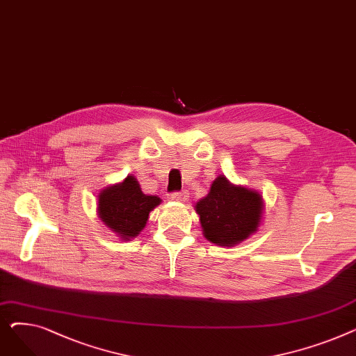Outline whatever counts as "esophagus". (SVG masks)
I'll list each match as a JSON object with an SVG mask.
<instances>
[{
  "label": "esophagus",
  "instance_id": "esophagus-1",
  "mask_svg": "<svg viewBox=\"0 0 356 356\" xmlns=\"http://www.w3.org/2000/svg\"><path fill=\"white\" fill-rule=\"evenodd\" d=\"M170 199H172V200H175V202H180V203H183V202H186V200L189 199V193L186 192V191L176 192V193H172V195H170Z\"/></svg>",
  "mask_w": 356,
  "mask_h": 356
}]
</instances>
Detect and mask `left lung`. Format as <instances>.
Instances as JSON below:
<instances>
[{
  "mask_svg": "<svg viewBox=\"0 0 356 356\" xmlns=\"http://www.w3.org/2000/svg\"><path fill=\"white\" fill-rule=\"evenodd\" d=\"M264 199L258 191L234 184L218 176L209 193L195 204L203 236L218 247H235L254 235L264 215Z\"/></svg>",
  "mask_w": 356,
  "mask_h": 356,
  "instance_id": "obj_1",
  "label": "left lung"
}]
</instances>
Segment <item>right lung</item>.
Instances as JSON below:
<instances>
[{
    "mask_svg": "<svg viewBox=\"0 0 356 356\" xmlns=\"http://www.w3.org/2000/svg\"><path fill=\"white\" fill-rule=\"evenodd\" d=\"M161 199L144 195L138 180L128 175L122 181L106 186L98 193V218L120 239L129 241L145 228L149 212Z\"/></svg>",
    "mask_w": 356,
    "mask_h": 356,
    "instance_id": "obj_1",
    "label": "right lung"
}]
</instances>
